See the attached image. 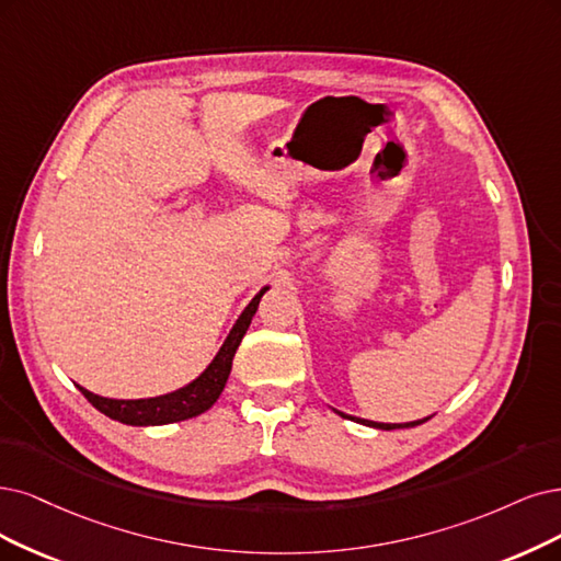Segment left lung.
<instances>
[{
  "instance_id": "8db88e82",
  "label": "left lung",
  "mask_w": 561,
  "mask_h": 561,
  "mask_svg": "<svg viewBox=\"0 0 561 561\" xmlns=\"http://www.w3.org/2000/svg\"><path fill=\"white\" fill-rule=\"evenodd\" d=\"M337 411V409H335ZM340 416H344V419H351V421H356V423H360V425H367V427H377V430H400V427H416V425H421V423H425V421H430L432 416H427V419H421V421H411V423H377V421H367V419H358V416H346V413H342V411H337Z\"/></svg>"
}]
</instances>
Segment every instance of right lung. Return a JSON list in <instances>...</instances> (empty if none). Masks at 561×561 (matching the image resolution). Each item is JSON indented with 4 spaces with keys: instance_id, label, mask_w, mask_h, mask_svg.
I'll return each mask as SVG.
<instances>
[{
    "instance_id": "1",
    "label": "right lung",
    "mask_w": 561,
    "mask_h": 561,
    "mask_svg": "<svg viewBox=\"0 0 561 561\" xmlns=\"http://www.w3.org/2000/svg\"><path fill=\"white\" fill-rule=\"evenodd\" d=\"M270 286H263L261 291L252 298L242 314L238 317V321L233 323L231 333L224 340V344L219 346L217 356L210 360L201 375L190 381L186 386L165 392V396H157V398H142V400H115V398H101L90 392L88 388L78 386V390L85 396L94 409H99L103 416H108L117 423L124 425H136V427H150V425H169V423H178V421H186L201 416L203 411L210 409L228 381V375H231L233 367V356L236 351L247 333L249 323H252L259 302L263 298V294L267 291Z\"/></svg>"
}]
</instances>
